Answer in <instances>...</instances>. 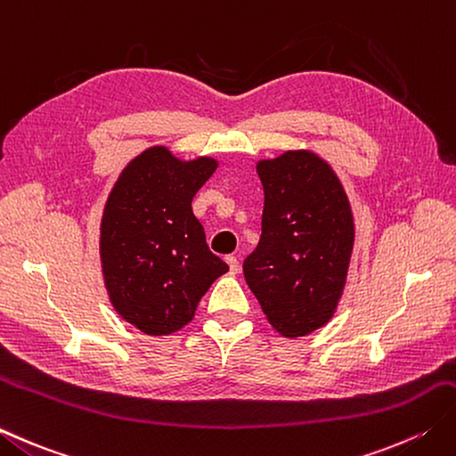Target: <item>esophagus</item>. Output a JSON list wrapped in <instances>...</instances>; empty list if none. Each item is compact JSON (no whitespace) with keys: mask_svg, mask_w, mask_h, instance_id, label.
<instances>
[{"mask_svg":"<svg viewBox=\"0 0 456 456\" xmlns=\"http://www.w3.org/2000/svg\"><path fill=\"white\" fill-rule=\"evenodd\" d=\"M225 261H227V265H229L231 274H237V273H239V258L233 256V255H227Z\"/></svg>","mask_w":456,"mask_h":456,"instance_id":"1","label":"esophagus"}]
</instances>
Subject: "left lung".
<instances>
[{"instance_id":"1","label":"left lung","mask_w":456,"mask_h":456,"mask_svg":"<svg viewBox=\"0 0 456 456\" xmlns=\"http://www.w3.org/2000/svg\"><path fill=\"white\" fill-rule=\"evenodd\" d=\"M256 174L261 240L245 258V281L282 336H306L342 297L354 247L350 203L332 167L305 150L263 159Z\"/></svg>"}]
</instances>
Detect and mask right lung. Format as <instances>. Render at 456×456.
Here are the masks:
<instances>
[{
  "label": "right lung",
  "mask_w": 456,
  "mask_h": 456,
  "mask_svg": "<svg viewBox=\"0 0 456 456\" xmlns=\"http://www.w3.org/2000/svg\"><path fill=\"white\" fill-rule=\"evenodd\" d=\"M216 169L211 158L182 162L154 146L112 187L101 225L104 284L116 312L140 332L167 336L191 322L203 294L229 271L191 211Z\"/></svg>",
  "instance_id": "add662e5"
}]
</instances>
